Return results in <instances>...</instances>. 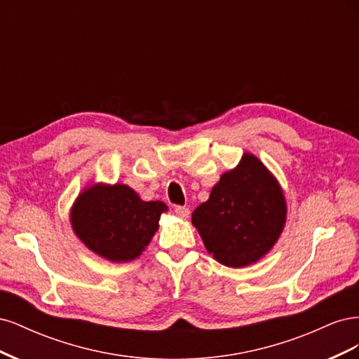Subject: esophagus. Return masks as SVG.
Here are the masks:
<instances>
[{
  "label": "esophagus",
  "instance_id": "esophagus-1",
  "mask_svg": "<svg viewBox=\"0 0 359 359\" xmlns=\"http://www.w3.org/2000/svg\"><path fill=\"white\" fill-rule=\"evenodd\" d=\"M175 212H177V215L180 217V219H182V220L189 219V215H190V210L186 208V206H175Z\"/></svg>",
  "mask_w": 359,
  "mask_h": 359
}]
</instances>
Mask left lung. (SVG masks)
Segmentation results:
<instances>
[{
  "label": "left lung",
  "mask_w": 359,
  "mask_h": 359,
  "mask_svg": "<svg viewBox=\"0 0 359 359\" xmlns=\"http://www.w3.org/2000/svg\"><path fill=\"white\" fill-rule=\"evenodd\" d=\"M286 215L277 178L255 154L244 153L238 166L220 177L210 199L193 211L191 223L217 262L243 268L276 245Z\"/></svg>",
  "instance_id": "obj_1"
}]
</instances>
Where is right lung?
Here are the masks:
<instances>
[{
	"instance_id": "right-lung-1",
	"label": "right lung",
	"mask_w": 359,
	"mask_h": 359,
	"mask_svg": "<svg viewBox=\"0 0 359 359\" xmlns=\"http://www.w3.org/2000/svg\"><path fill=\"white\" fill-rule=\"evenodd\" d=\"M168 212L161 201L145 202L126 184L95 182L73 202L70 224L82 244L109 262H132L142 255Z\"/></svg>"
}]
</instances>
